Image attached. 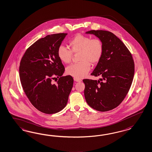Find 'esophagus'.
Here are the masks:
<instances>
[{
    "label": "esophagus",
    "mask_w": 152,
    "mask_h": 152,
    "mask_svg": "<svg viewBox=\"0 0 152 152\" xmlns=\"http://www.w3.org/2000/svg\"><path fill=\"white\" fill-rule=\"evenodd\" d=\"M74 81L77 82H81V81H82V80H81V79H78V78H74Z\"/></svg>",
    "instance_id": "esophagus-1"
}]
</instances>
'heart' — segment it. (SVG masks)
I'll use <instances>...</instances> for the list:
<instances>
[{"label": "heart", "mask_w": 152, "mask_h": 152, "mask_svg": "<svg viewBox=\"0 0 152 152\" xmlns=\"http://www.w3.org/2000/svg\"><path fill=\"white\" fill-rule=\"evenodd\" d=\"M69 45L71 49L61 45L58 49V56L62 62L69 64L72 61L73 53H79L80 61L68 66L66 72L75 78H84L91 69V64H96L101 59L104 49L103 43L98 38L77 34L70 40Z\"/></svg>", "instance_id": "b5f03b06"}]
</instances>
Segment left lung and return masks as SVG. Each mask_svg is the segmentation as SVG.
Masks as SVG:
<instances>
[{
    "mask_svg": "<svg viewBox=\"0 0 152 152\" xmlns=\"http://www.w3.org/2000/svg\"><path fill=\"white\" fill-rule=\"evenodd\" d=\"M99 38L103 44V54L91 73L100 76L99 80L83 79L84 96L88 104L100 112L117 107L129 91L134 74V62L128 49L115 35L109 31L86 32Z\"/></svg>",
    "mask_w": 152,
    "mask_h": 152,
    "instance_id": "left-lung-1",
    "label": "left lung"
}]
</instances>
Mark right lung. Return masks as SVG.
I'll return each mask as SVG.
<instances>
[{
	"mask_svg": "<svg viewBox=\"0 0 152 152\" xmlns=\"http://www.w3.org/2000/svg\"><path fill=\"white\" fill-rule=\"evenodd\" d=\"M66 33L48 35L26 49L19 66L23 89L31 103L41 112L54 114L66 106L73 85L70 75L62 77L65 68L58 49ZM59 78L56 84L51 80Z\"/></svg>",
	"mask_w": 152,
	"mask_h": 152,
	"instance_id": "right-lung-1",
	"label": "right lung"
}]
</instances>
